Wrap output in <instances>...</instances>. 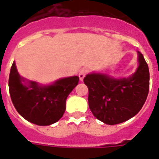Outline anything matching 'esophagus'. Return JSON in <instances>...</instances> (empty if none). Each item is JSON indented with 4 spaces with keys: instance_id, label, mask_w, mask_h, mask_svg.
<instances>
[{
    "instance_id": "esophagus-1",
    "label": "esophagus",
    "mask_w": 159,
    "mask_h": 159,
    "mask_svg": "<svg viewBox=\"0 0 159 159\" xmlns=\"http://www.w3.org/2000/svg\"><path fill=\"white\" fill-rule=\"evenodd\" d=\"M87 74V69H82L81 71H80L79 74H78V77H79L80 80L81 81H82L83 80V78L85 77V76Z\"/></svg>"
}]
</instances>
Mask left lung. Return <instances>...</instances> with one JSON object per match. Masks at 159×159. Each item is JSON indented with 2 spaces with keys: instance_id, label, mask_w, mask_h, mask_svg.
<instances>
[{
  "instance_id": "obj_1",
  "label": "left lung",
  "mask_w": 159,
  "mask_h": 159,
  "mask_svg": "<svg viewBox=\"0 0 159 159\" xmlns=\"http://www.w3.org/2000/svg\"><path fill=\"white\" fill-rule=\"evenodd\" d=\"M138 53V69L129 78L92 73L83 79L88 88L90 110L103 123L116 125L128 120L139 113L147 99L149 70L143 54Z\"/></svg>"
}]
</instances>
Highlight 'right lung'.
I'll return each mask as SVG.
<instances>
[{
  "mask_svg": "<svg viewBox=\"0 0 159 159\" xmlns=\"http://www.w3.org/2000/svg\"><path fill=\"white\" fill-rule=\"evenodd\" d=\"M77 76L66 77L48 87H39L36 82L24 85L16 63L11 66L9 91L15 108L23 118L38 125H49L62 118L66 110V100L78 84Z\"/></svg>",
  "mask_w": 159,
  "mask_h": 159,
  "instance_id": "1",
  "label": "right lung"
}]
</instances>
